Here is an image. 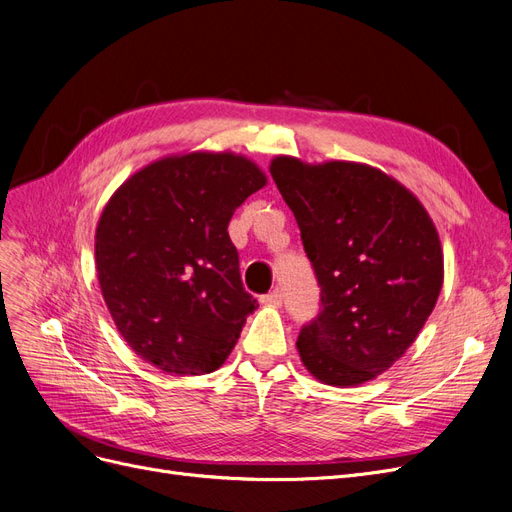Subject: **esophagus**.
<instances>
[{
  "label": "esophagus",
  "mask_w": 512,
  "mask_h": 512,
  "mask_svg": "<svg viewBox=\"0 0 512 512\" xmlns=\"http://www.w3.org/2000/svg\"><path fill=\"white\" fill-rule=\"evenodd\" d=\"M260 302H262V304H267V306H281V302H283V294H281L279 290H273L271 294L262 296V298H260Z\"/></svg>",
  "instance_id": "34e87169"
}]
</instances>
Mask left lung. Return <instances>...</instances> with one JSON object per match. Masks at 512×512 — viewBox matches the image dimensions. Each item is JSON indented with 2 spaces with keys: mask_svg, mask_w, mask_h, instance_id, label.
Instances as JSON below:
<instances>
[{
  "mask_svg": "<svg viewBox=\"0 0 512 512\" xmlns=\"http://www.w3.org/2000/svg\"><path fill=\"white\" fill-rule=\"evenodd\" d=\"M321 288L298 353L323 384L359 386L410 349L443 285V250L418 197L355 161H271Z\"/></svg>",
  "mask_w": 512,
  "mask_h": 512,
  "instance_id": "1",
  "label": "left lung"
}]
</instances>
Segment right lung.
<instances>
[{
	"label": "right lung",
	"instance_id": "1",
	"mask_svg": "<svg viewBox=\"0 0 512 512\" xmlns=\"http://www.w3.org/2000/svg\"><path fill=\"white\" fill-rule=\"evenodd\" d=\"M264 185L248 157L193 151L149 163L111 195L96 224V273L140 359L172 376L210 374L227 361L258 309L227 229Z\"/></svg>",
	"mask_w": 512,
	"mask_h": 512
}]
</instances>
